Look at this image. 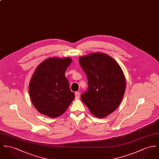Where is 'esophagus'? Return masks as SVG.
<instances>
[{
  "label": "esophagus",
  "instance_id": "obj_1",
  "mask_svg": "<svg viewBox=\"0 0 159 159\" xmlns=\"http://www.w3.org/2000/svg\"><path fill=\"white\" fill-rule=\"evenodd\" d=\"M75 99H79V98H80V93H79V92H75Z\"/></svg>",
  "mask_w": 159,
  "mask_h": 159
}]
</instances>
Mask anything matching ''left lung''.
I'll list each match as a JSON object with an SVG mask.
<instances>
[{
	"instance_id": "1",
	"label": "left lung",
	"mask_w": 159,
	"mask_h": 159,
	"mask_svg": "<svg viewBox=\"0 0 159 159\" xmlns=\"http://www.w3.org/2000/svg\"><path fill=\"white\" fill-rule=\"evenodd\" d=\"M79 63L85 71L88 88L81 95L91 114L107 117L117 108L122 100L126 80L118 63L108 54L93 52L82 56Z\"/></svg>"
}]
</instances>
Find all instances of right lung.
Segmentation results:
<instances>
[{"instance_id":"add662e5","label":"right lung","mask_w":159,"mask_h":159,"mask_svg":"<svg viewBox=\"0 0 159 159\" xmlns=\"http://www.w3.org/2000/svg\"><path fill=\"white\" fill-rule=\"evenodd\" d=\"M71 62L70 57H49L37 67L29 84V94L34 107L42 114L59 117L73 101L75 94L65 75Z\"/></svg>"}]
</instances>
